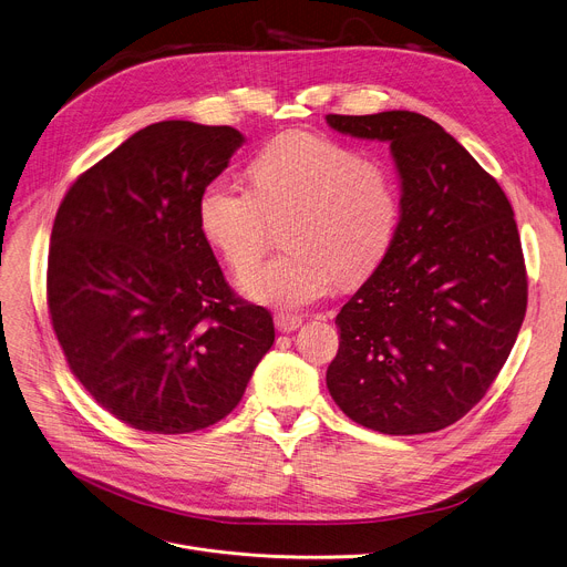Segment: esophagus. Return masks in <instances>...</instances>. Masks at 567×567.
Masks as SVG:
<instances>
[{
	"label": "esophagus",
	"mask_w": 567,
	"mask_h": 567,
	"mask_svg": "<svg viewBox=\"0 0 567 567\" xmlns=\"http://www.w3.org/2000/svg\"><path fill=\"white\" fill-rule=\"evenodd\" d=\"M300 323H303V319H300L298 315H289V312H278L276 315V328L280 332H291L296 330Z\"/></svg>",
	"instance_id": "obj_1"
}]
</instances>
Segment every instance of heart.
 Here are the masks:
<instances>
[{
    "label": "heart",
    "instance_id": "1",
    "mask_svg": "<svg viewBox=\"0 0 567 567\" xmlns=\"http://www.w3.org/2000/svg\"><path fill=\"white\" fill-rule=\"evenodd\" d=\"M252 188L212 179L198 198L205 239L235 274L252 269L271 223L287 220L289 252L241 280L257 303L308 308L339 278L360 282L381 267L399 228V188L392 171L358 150L310 132H289L250 162Z\"/></svg>",
    "mask_w": 567,
    "mask_h": 567
}]
</instances>
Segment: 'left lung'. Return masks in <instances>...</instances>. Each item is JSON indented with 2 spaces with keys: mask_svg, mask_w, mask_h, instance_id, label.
<instances>
[{
  "mask_svg": "<svg viewBox=\"0 0 567 567\" xmlns=\"http://www.w3.org/2000/svg\"><path fill=\"white\" fill-rule=\"evenodd\" d=\"M328 125L390 143L401 177L396 237L337 315L326 385L353 422L388 435L456 424L485 396L526 312L513 207L497 179L414 111L328 113Z\"/></svg>",
  "mask_w": 567,
  "mask_h": 567,
  "instance_id": "obj_1",
  "label": "left lung"
}]
</instances>
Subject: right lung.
Wrapping results in <instances>:
<instances>
[{
  "label": "right lung",
  "mask_w": 567,
  "mask_h": 567,
  "mask_svg": "<svg viewBox=\"0 0 567 567\" xmlns=\"http://www.w3.org/2000/svg\"><path fill=\"white\" fill-rule=\"evenodd\" d=\"M235 127L147 125L82 173L56 212L48 308L70 371L123 424L194 433L241 401L274 317L225 282L198 198Z\"/></svg>",
  "instance_id": "obj_1"
}]
</instances>
